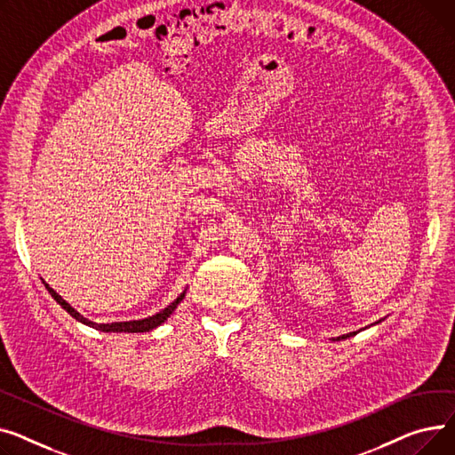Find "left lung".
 Segmentation results:
<instances>
[{
  "label": "left lung",
  "mask_w": 455,
  "mask_h": 455,
  "mask_svg": "<svg viewBox=\"0 0 455 455\" xmlns=\"http://www.w3.org/2000/svg\"><path fill=\"white\" fill-rule=\"evenodd\" d=\"M353 334H355V332H351V334H343V336H338L336 339H345V338H349V336H353Z\"/></svg>",
  "instance_id": "1"
}]
</instances>
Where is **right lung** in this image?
<instances>
[{"label": "right lung", "mask_w": 455, "mask_h": 455, "mask_svg": "<svg viewBox=\"0 0 455 455\" xmlns=\"http://www.w3.org/2000/svg\"><path fill=\"white\" fill-rule=\"evenodd\" d=\"M44 284H45V288H47V291L51 293V298L55 299L71 317H75L76 322H80V323H84V325H88V327H93V329H97V331H102V332H148V331H152V329H156V327H159L162 325L165 319L174 312V308L180 305V301L185 298V291L183 293H180L178 296V299L176 301H172L167 308H164L162 312H157L156 315H150V317H145V319H138V322H119V323H95V322H90V319H86L84 315H80L69 303H66L59 293L52 290L45 281H44Z\"/></svg>", "instance_id": "add662e5"}]
</instances>
